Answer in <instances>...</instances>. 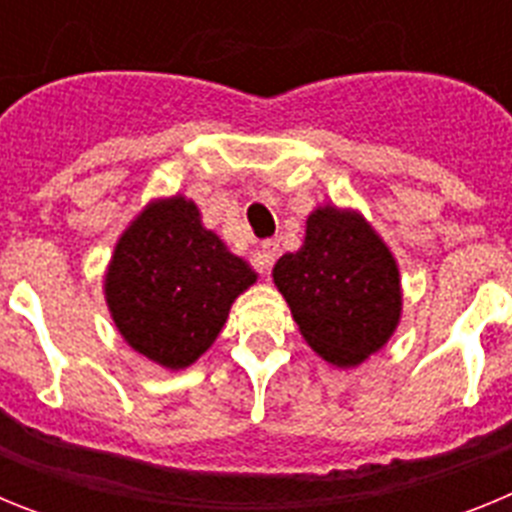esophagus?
<instances>
[{
	"instance_id": "1",
	"label": "esophagus",
	"mask_w": 512,
	"mask_h": 512,
	"mask_svg": "<svg viewBox=\"0 0 512 512\" xmlns=\"http://www.w3.org/2000/svg\"><path fill=\"white\" fill-rule=\"evenodd\" d=\"M277 251H279V243L274 241V238H266V241H261L259 256H256V264H259L261 274H269L271 266H274V261H277Z\"/></svg>"
}]
</instances>
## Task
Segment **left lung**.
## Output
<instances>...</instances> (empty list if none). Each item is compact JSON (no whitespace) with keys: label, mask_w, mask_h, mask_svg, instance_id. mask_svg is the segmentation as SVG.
Masks as SVG:
<instances>
[{"label":"left lung","mask_w":512,"mask_h":512,"mask_svg":"<svg viewBox=\"0 0 512 512\" xmlns=\"http://www.w3.org/2000/svg\"><path fill=\"white\" fill-rule=\"evenodd\" d=\"M307 346L338 369H354L387 346L402 318L395 253L354 207L318 205L305 220V241L274 264Z\"/></svg>","instance_id":"obj_1"}]
</instances>
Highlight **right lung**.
Returning <instances> with one entry per match:
<instances>
[{"label": "right lung", "instance_id": "add662e5", "mask_svg": "<svg viewBox=\"0 0 512 512\" xmlns=\"http://www.w3.org/2000/svg\"><path fill=\"white\" fill-rule=\"evenodd\" d=\"M259 271L205 228L197 202L156 197L122 230L104 269V302L135 354L179 372L220 336Z\"/></svg>", "mask_w": 512, "mask_h": 512}]
</instances>
